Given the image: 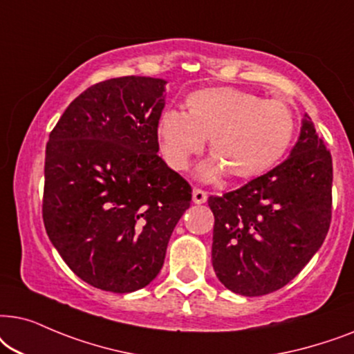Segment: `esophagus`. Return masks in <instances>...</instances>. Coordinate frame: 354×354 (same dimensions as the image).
Masks as SVG:
<instances>
[{
  "label": "esophagus",
  "instance_id": "obj_1",
  "mask_svg": "<svg viewBox=\"0 0 354 354\" xmlns=\"http://www.w3.org/2000/svg\"><path fill=\"white\" fill-rule=\"evenodd\" d=\"M207 201V192L202 191V189H192V202L194 204H204V202Z\"/></svg>",
  "mask_w": 354,
  "mask_h": 354
}]
</instances>
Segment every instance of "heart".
<instances>
[{
    "label": "heart",
    "mask_w": 354,
    "mask_h": 354,
    "mask_svg": "<svg viewBox=\"0 0 354 354\" xmlns=\"http://www.w3.org/2000/svg\"><path fill=\"white\" fill-rule=\"evenodd\" d=\"M295 133V115L285 102L261 100L234 87H209L186 98V113L167 110L157 121L160 150L173 169H186L210 139V158L197 168L201 181L230 171L249 180L283 157Z\"/></svg>",
    "instance_id": "b5f03b06"
}]
</instances>
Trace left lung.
Here are the masks:
<instances>
[{"mask_svg":"<svg viewBox=\"0 0 354 354\" xmlns=\"http://www.w3.org/2000/svg\"><path fill=\"white\" fill-rule=\"evenodd\" d=\"M332 180V155L304 115L283 163L236 191L209 197L212 266L221 285L262 296L293 280L327 236Z\"/></svg>","mask_w":354,"mask_h":354,"instance_id":"1","label":"left lung"}]
</instances>
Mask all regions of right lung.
<instances>
[{"label":"right lung","mask_w":354,"mask_h":354,"mask_svg":"<svg viewBox=\"0 0 354 354\" xmlns=\"http://www.w3.org/2000/svg\"><path fill=\"white\" fill-rule=\"evenodd\" d=\"M165 87L144 75L95 84L71 102L46 144V234L95 288L147 286L191 205V186L157 155Z\"/></svg>","instance_id":"obj_1"}]
</instances>
